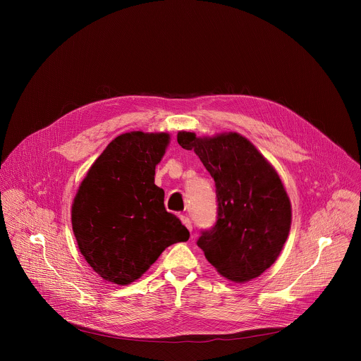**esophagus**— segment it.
Listing matches in <instances>:
<instances>
[{"mask_svg": "<svg viewBox=\"0 0 361 361\" xmlns=\"http://www.w3.org/2000/svg\"><path fill=\"white\" fill-rule=\"evenodd\" d=\"M180 220H181V223L191 231L192 230V226H191V220L187 217V216H180Z\"/></svg>", "mask_w": 361, "mask_h": 361, "instance_id": "34e87169", "label": "esophagus"}]
</instances>
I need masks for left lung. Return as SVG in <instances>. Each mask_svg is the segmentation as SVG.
<instances>
[{"label":"left lung","mask_w":361,"mask_h":361,"mask_svg":"<svg viewBox=\"0 0 361 361\" xmlns=\"http://www.w3.org/2000/svg\"><path fill=\"white\" fill-rule=\"evenodd\" d=\"M177 141L194 149L216 183L217 221L197 245L227 280L259 277L277 260L291 226L290 198L277 171L237 133L201 138L180 131Z\"/></svg>","instance_id":"left-lung-1"}]
</instances>
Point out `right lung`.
<instances>
[{
	"instance_id": "right-lung-1",
	"label": "right lung",
	"mask_w": 361,
	"mask_h": 361,
	"mask_svg": "<svg viewBox=\"0 0 361 361\" xmlns=\"http://www.w3.org/2000/svg\"><path fill=\"white\" fill-rule=\"evenodd\" d=\"M170 142L167 133L131 131L114 138L90 167L75 194L71 223L78 248L106 281L140 279L188 230L164 207L154 184L156 166Z\"/></svg>"
}]
</instances>
